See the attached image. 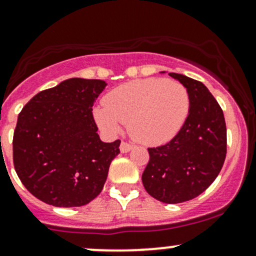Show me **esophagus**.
<instances>
[{"instance_id":"34e87169","label":"esophagus","mask_w":256,"mask_h":256,"mask_svg":"<svg viewBox=\"0 0 256 256\" xmlns=\"http://www.w3.org/2000/svg\"><path fill=\"white\" fill-rule=\"evenodd\" d=\"M132 148H134V144L125 142V141H122V142H121V144H120V151L122 152V154H126V152L131 151Z\"/></svg>"}]
</instances>
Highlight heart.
Wrapping results in <instances>:
<instances>
[{
    "instance_id": "1",
    "label": "heart",
    "mask_w": 256,
    "mask_h": 256,
    "mask_svg": "<svg viewBox=\"0 0 256 256\" xmlns=\"http://www.w3.org/2000/svg\"><path fill=\"white\" fill-rule=\"evenodd\" d=\"M190 100L176 80L147 78L120 85L105 96L96 110L100 126L110 134L128 124V134L144 144H160L180 132L187 120Z\"/></svg>"
}]
</instances>
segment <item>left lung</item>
Wrapping results in <instances>:
<instances>
[{
  "instance_id": "8db88e82",
  "label": "left lung",
  "mask_w": 256,
  "mask_h": 256,
  "mask_svg": "<svg viewBox=\"0 0 256 256\" xmlns=\"http://www.w3.org/2000/svg\"><path fill=\"white\" fill-rule=\"evenodd\" d=\"M168 76L188 90L190 112L170 142L148 148L142 183L151 197L176 204L198 197L219 174L226 154V126L223 110L203 82Z\"/></svg>"
}]
</instances>
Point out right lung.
Instances as JSON below:
<instances>
[{
	"label": "right lung",
	"mask_w": 256,
	"mask_h": 256,
	"mask_svg": "<svg viewBox=\"0 0 256 256\" xmlns=\"http://www.w3.org/2000/svg\"><path fill=\"white\" fill-rule=\"evenodd\" d=\"M99 79H66L32 98L18 115L14 164L20 182L54 207H82L100 194L120 140L102 142L92 105Z\"/></svg>",
	"instance_id": "1"
}]
</instances>
